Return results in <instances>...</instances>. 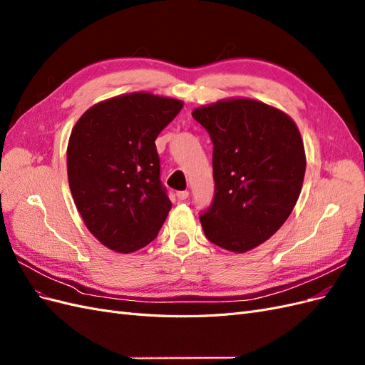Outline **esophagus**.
Masks as SVG:
<instances>
[{"mask_svg":"<svg viewBox=\"0 0 365 365\" xmlns=\"http://www.w3.org/2000/svg\"><path fill=\"white\" fill-rule=\"evenodd\" d=\"M176 197H178L180 201H185L187 197H189V192H187V190H181V192L176 193Z\"/></svg>","mask_w":365,"mask_h":365,"instance_id":"obj_1","label":"esophagus"}]
</instances>
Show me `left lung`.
<instances>
[{
	"mask_svg": "<svg viewBox=\"0 0 365 365\" xmlns=\"http://www.w3.org/2000/svg\"><path fill=\"white\" fill-rule=\"evenodd\" d=\"M193 118L213 141V202L200 216L215 245L247 252L289 217L302 192L304 146L294 120L251 98L196 108Z\"/></svg>",
	"mask_w": 365,
	"mask_h": 365,
	"instance_id": "1",
	"label": "left lung"
}]
</instances>
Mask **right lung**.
<instances>
[{
    "instance_id": "right-lung-1",
    "label": "right lung",
    "mask_w": 365,
    "mask_h": 365,
    "mask_svg": "<svg viewBox=\"0 0 365 365\" xmlns=\"http://www.w3.org/2000/svg\"><path fill=\"white\" fill-rule=\"evenodd\" d=\"M182 102L130 93L91 106L67 148L68 184L86 228L105 247L134 252L157 237L172 202L155 140Z\"/></svg>"
}]
</instances>
